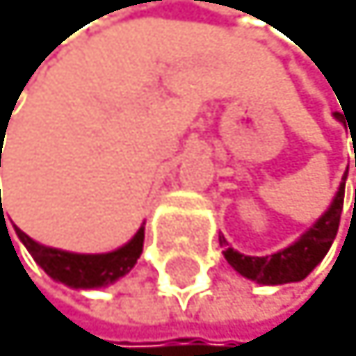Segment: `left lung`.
I'll list each match as a JSON object with an SVG mask.
<instances>
[{
  "label": "left lung",
  "instance_id": "left-lung-1",
  "mask_svg": "<svg viewBox=\"0 0 356 356\" xmlns=\"http://www.w3.org/2000/svg\"><path fill=\"white\" fill-rule=\"evenodd\" d=\"M334 117L339 119V122L343 119L341 112H334ZM346 179H348V172L343 175L341 186L336 191L332 204L327 207V211L322 213L297 241H292L290 246L281 248L278 253L262 255V257L244 255L227 246L223 251L227 264H230L237 274H241L244 278H251V281L260 285H283V283L304 281V278L322 262V257L327 255V251L332 248L336 239V232H339V223H341V211H343V197H346Z\"/></svg>",
  "mask_w": 356,
  "mask_h": 356
}]
</instances>
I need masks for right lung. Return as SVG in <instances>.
<instances>
[{"label": "right lung", "instance_id": "1", "mask_svg": "<svg viewBox=\"0 0 356 356\" xmlns=\"http://www.w3.org/2000/svg\"><path fill=\"white\" fill-rule=\"evenodd\" d=\"M0 133L3 138V129ZM0 211H3L1 209V193ZM3 223H6V220H3V213H1L0 225ZM15 234L24 244V248L31 253L34 262L52 278V281L64 283L73 290H99V288H108V285L119 281V278L126 276L133 267H136L138 257L143 253V244H145V225H140V230L133 234L124 246H119L115 251H108V253H71V251H61V248L43 246L31 239L29 234H24L20 227H15Z\"/></svg>", "mask_w": 356, "mask_h": 356}]
</instances>
